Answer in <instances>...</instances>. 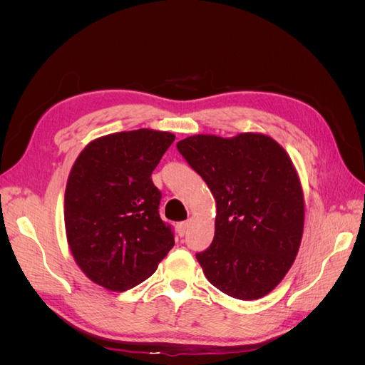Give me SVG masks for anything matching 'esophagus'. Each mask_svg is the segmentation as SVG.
Instances as JSON below:
<instances>
[{
	"label": "esophagus",
	"instance_id": "1",
	"mask_svg": "<svg viewBox=\"0 0 365 365\" xmlns=\"http://www.w3.org/2000/svg\"><path fill=\"white\" fill-rule=\"evenodd\" d=\"M176 230H178V235L182 237L187 233V230H189V220H184V222H180L178 225H176Z\"/></svg>",
	"mask_w": 365,
	"mask_h": 365
}]
</instances>
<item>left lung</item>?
Masks as SVG:
<instances>
[{
	"instance_id": "obj_1",
	"label": "left lung",
	"mask_w": 365,
	"mask_h": 365,
	"mask_svg": "<svg viewBox=\"0 0 365 365\" xmlns=\"http://www.w3.org/2000/svg\"><path fill=\"white\" fill-rule=\"evenodd\" d=\"M176 148L216 201L213 242L196 252L205 277L237 300L269 294L303 236V190L289 155L263 134L193 135Z\"/></svg>"
}]
</instances>
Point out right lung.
<instances>
[{
	"label": "right lung",
	"instance_id": "1",
	"mask_svg": "<svg viewBox=\"0 0 365 365\" xmlns=\"http://www.w3.org/2000/svg\"><path fill=\"white\" fill-rule=\"evenodd\" d=\"M173 140L170 132L152 129L117 132L91 141L70 172L68 245L86 277L109 291L145 282L175 245L150 178Z\"/></svg>",
	"mask_w": 365,
	"mask_h": 365
}]
</instances>
